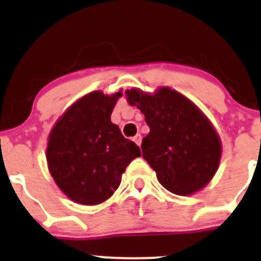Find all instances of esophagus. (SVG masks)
<instances>
[{
	"label": "esophagus",
	"instance_id": "1",
	"mask_svg": "<svg viewBox=\"0 0 261 261\" xmlns=\"http://www.w3.org/2000/svg\"><path fill=\"white\" fill-rule=\"evenodd\" d=\"M133 140L135 141V143H136V145H139V146H140V145H141V135H140V134H138V135H136L135 138L133 139Z\"/></svg>",
	"mask_w": 261,
	"mask_h": 261
}]
</instances>
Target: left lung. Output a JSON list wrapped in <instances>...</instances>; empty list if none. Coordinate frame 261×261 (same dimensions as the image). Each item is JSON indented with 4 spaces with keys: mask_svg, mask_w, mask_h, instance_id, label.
<instances>
[{
    "mask_svg": "<svg viewBox=\"0 0 261 261\" xmlns=\"http://www.w3.org/2000/svg\"><path fill=\"white\" fill-rule=\"evenodd\" d=\"M125 94L150 127L141 149L159 183L178 196L204 188L217 172L222 152L220 136L207 116L169 87L154 93L133 88Z\"/></svg>",
    "mask_w": 261,
    "mask_h": 261,
    "instance_id": "obj_1",
    "label": "left lung"
}]
</instances>
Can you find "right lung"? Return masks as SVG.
Returning a JSON list of instances; mask_svg holds the SVG:
<instances>
[{
    "instance_id": "add662e5",
    "label": "right lung",
    "mask_w": 261,
    "mask_h": 261,
    "mask_svg": "<svg viewBox=\"0 0 261 261\" xmlns=\"http://www.w3.org/2000/svg\"><path fill=\"white\" fill-rule=\"evenodd\" d=\"M121 96V91L111 96L91 92L68 107L50 131L49 172L60 191L77 203L94 206L109 199L126 167L141 155L111 122Z\"/></svg>"
}]
</instances>
